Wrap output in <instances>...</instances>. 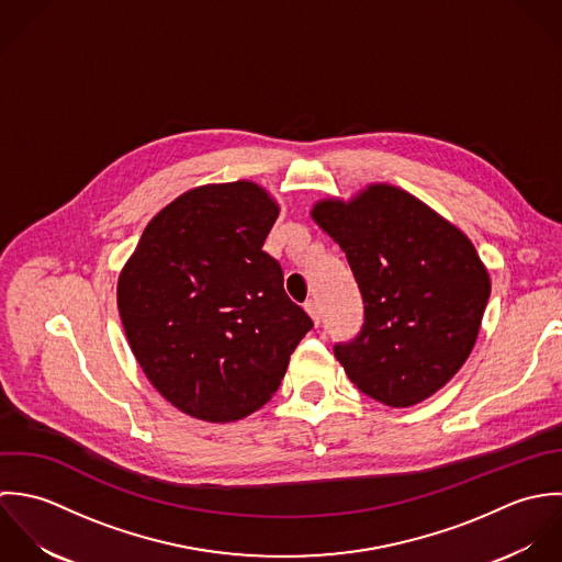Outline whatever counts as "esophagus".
<instances>
[{
    "label": "esophagus",
    "instance_id": "obj_1",
    "mask_svg": "<svg viewBox=\"0 0 562 562\" xmlns=\"http://www.w3.org/2000/svg\"><path fill=\"white\" fill-rule=\"evenodd\" d=\"M304 308H306V313L311 315V319L315 322V326H319V319H322V313H319V304H317L315 300H308V302L304 304Z\"/></svg>",
    "mask_w": 562,
    "mask_h": 562
}]
</instances>
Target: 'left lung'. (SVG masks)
Listing matches in <instances>:
<instances>
[{
  "label": "left lung",
  "instance_id": "1",
  "mask_svg": "<svg viewBox=\"0 0 562 562\" xmlns=\"http://www.w3.org/2000/svg\"><path fill=\"white\" fill-rule=\"evenodd\" d=\"M311 217L345 251L364 304L360 335L335 345L347 378L391 408L435 395L469 358L491 295L473 243L393 184L319 200Z\"/></svg>",
  "mask_w": 562,
  "mask_h": 562
}]
</instances>
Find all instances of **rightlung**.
<instances>
[{"label": "right lung", "instance_id": "obj_1", "mask_svg": "<svg viewBox=\"0 0 562 562\" xmlns=\"http://www.w3.org/2000/svg\"><path fill=\"white\" fill-rule=\"evenodd\" d=\"M280 215L256 182L195 187L143 229L116 282L127 342L154 389L178 411L232 424L278 391L313 328L262 251Z\"/></svg>", "mask_w": 562, "mask_h": 562}]
</instances>
